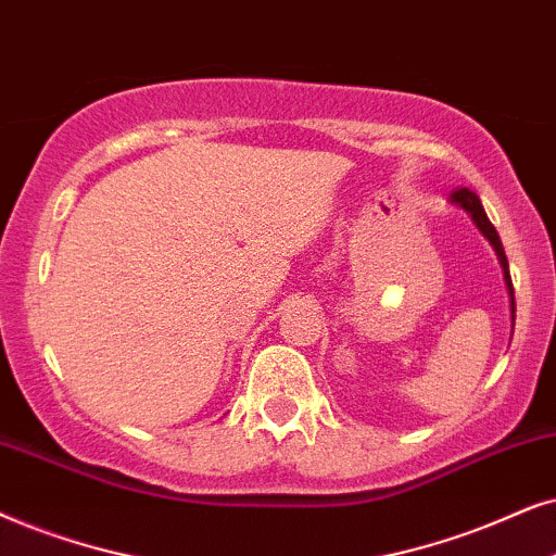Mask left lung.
Listing matches in <instances>:
<instances>
[{
	"mask_svg": "<svg viewBox=\"0 0 556 556\" xmlns=\"http://www.w3.org/2000/svg\"><path fill=\"white\" fill-rule=\"evenodd\" d=\"M450 203L455 205V208H463L468 216L472 218V224L478 226V231L485 236L488 243H491L495 256H498L501 262V269H503V282H506V290H508V298H510V330H514V320H516V302H514V285H510V274H508V258H506V251H503V243L498 239V231H495L491 220H488L485 211H483V203H480V198L476 192L463 188V190H455L453 195H450Z\"/></svg>",
	"mask_w": 556,
	"mask_h": 556,
	"instance_id": "obj_1",
	"label": "left lung"
}]
</instances>
